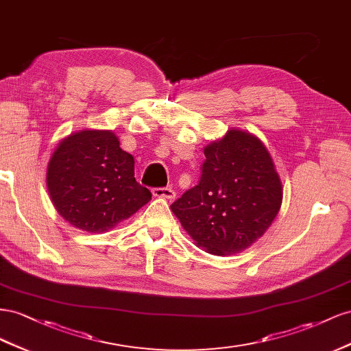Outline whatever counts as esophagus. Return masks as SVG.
I'll return each mask as SVG.
<instances>
[{"mask_svg": "<svg viewBox=\"0 0 351 351\" xmlns=\"http://www.w3.org/2000/svg\"><path fill=\"white\" fill-rule=\"evenodd\" d=\"M153 195L173 199L176 197V193L170 186H162V188H153Z\"/></svg>", "mask_w": 351, "mask_h": 351, "instance_id": "obj_1", "label": "esophagus"}]
</instances>
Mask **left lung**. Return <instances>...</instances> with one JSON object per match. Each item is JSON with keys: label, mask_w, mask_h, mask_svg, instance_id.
<instances>
[{"label": "left lung", "mask_w": 351, "mask_h": 351, "mask_svg": "<svg viewBox=\"0 0 351 351\" xmlns=\"http://www.w3.org/2000/svg\"><path fill=\"white\" fill-rule=\"evenodd\" d=\"M204 156L198 184L170 208L198 247L235 254L272 225L282 203L281 179L266 147L237 129L207 145Z\"/></svg>", "instance_id": "8db88e82"}]
</instances>
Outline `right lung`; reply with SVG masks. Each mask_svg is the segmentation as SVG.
<instances>
[{
	"label": "right lung",
	"mask_w": 351,
	"mask_h": 351,
	"mask_svg": "<svg viewBox=\"0 0 351 351\" xmlns=\"http://www.w3.org/2000/svg\"><path fill=\"white\" fill-rule=\"evenodd\" d=\"M47 186L57 212L86 232H104L152 199L135 181L134 157L108 131H82L62 141L48 163Z\"/></svg>",
	"instance_id": "add662e5"
}]
</instances>
